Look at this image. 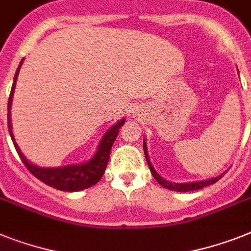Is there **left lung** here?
<instances>
[{
    "instance_id": "8db88e82",
    "label": "left lung",
    "mask_w": 251,
    "mask_h": 251,
    "mask_svg": "<svg viewBox=\"0 0 251 251\" xmlns=\"http://www.w3.org/2000/svg\"><path fill=\"white\" fill-rule=\"evenodd\" d=\"M237 72H239V70H237ZM144 152H145V158H146V161H148V164H149V168H150L151 175L154 176V178L156 179V182H158L161 187L168 188V190H172V191L188 192V191H195V190H200V188H204V187H206V186H210V185H213V183H215V182L218 181L221 177H223V175L226 173L225 172V173L217 176V177L209 178V179H204V181L185 182V183H178L177 182V183H176V182H171V181H167V179H164V178L161 177V176H159L158 172L155 171V168L152 167V164H151V161H150V158H149L148 145H146V140H145V138H144Z\"/></svg>"
}]
</instances>
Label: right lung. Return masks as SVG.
Wrapping results in <instances>:
<instances>
[{"label": "right lung", "instance_id": "obj_1", "mask_svg": "<svg viewBox=\"0 0 251 251\" xmlns=\"http://www.w3.org/2000/svg\"><path fill=\"white\" fill-rule=\"evenodd\" d=\"M24 59H22L19 68L16 70L15 76H14V83L11 87V92H10L9 103H7V126H9L10 137H11L14 146H15L16 151H18L19 156L22 159L28 171L32 173L33 176H36L39 181H42L43 183L51 186V187L60 190V191L66 192H76L82 191L84 188H88L91 186L96 185L97 182L100 181L102 177L105 168L109 161V156H110L111 146H113L114 141L117 138L118 133H119V128L122 127L126 122V118L121 119L115 124H113L109 129L105 132L102 138L99 142L97 150L95 151V154L91 159H88L84 163H79V164H70V165H63V167H38V165L33 164L28 159L25 158V155L23 154L20 148L16 144L14 134H12V126H11V103H12V96H14V91H15L16 80H18L19 72H20V66H22Z\"/></svg>", "mask_w": 251, "mask_h": 251}]
</instances>
